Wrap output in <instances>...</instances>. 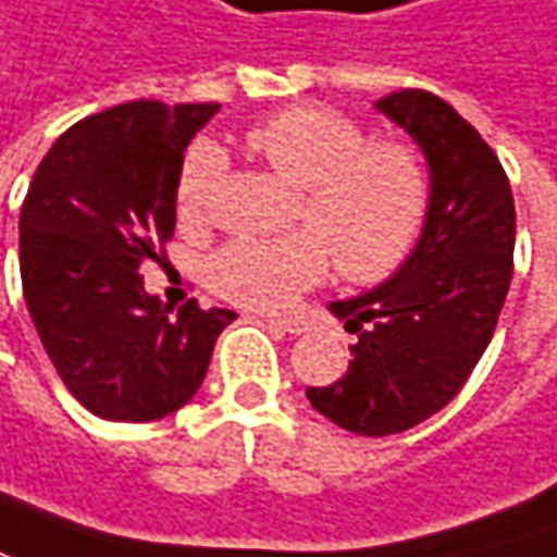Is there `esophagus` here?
Wrapping results in <instances>:
<instances>
[{"mask_svg":"<svg viewBox=\"0 0 557 557\" xmlns=\"http://www.w3.org/2000/svg\"><path fill=\"white\" fill-rule=\"evenodd\" d=\"M268 324L280 334H302L306 331V321H296V318H268Z\"/></svg>","mask_w":557,"mask_h":557,"instance_id":"34e87169","label":"esophagus"}]
</instances>
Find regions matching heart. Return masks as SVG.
Instances as JSON below:
<instances>
[{"instance_id": "heart-1", "label": "heart", "mask_w": 557, "mask_h": 557, "mask_svg": "<svg viewBox=\"0 0 557 557\" xmlns=\"http://www.w3.org/2000/svg\"><path fill=\"white\" fill-rule=\"evenodd\" d=\"M246 145L299 188L293 223L306 233L220 248L208 261V283L223 299L246 309H286L324 277L331 258L349 283H377L407 261L429 211V170L416 145L369 141L366 125L327 107L274 115L248 132ZM223 180V150H188L180 173L182 223H208Z\"/></svg>"}]
</instances>
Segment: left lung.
Segmentation results:
<instances>
[{"label": "left lung", "instance_id": "left-lung-1", "mask_svg": "<svg viewBox=\"0 0 557 557\" xmlns=\"http://www.w3.org/2000/svg\"><path fill=\"white\" fill-rule=\"evenodd\" d=\"M377 110L429 157L425 230L384 286L331 306L359 341L344 375L306 391L321 416L366 438L407 432L460 394L498 327L517 236L505 166L450 103L397 90Z\"/></svg>", "mask_w": 557, "mask_h": 557}]
</instances>
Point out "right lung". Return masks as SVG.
Returning a JSON list of instances; mask_svg holds the SVG:
<instances>
[{
	"label": "right lung",
	"instance_id": "1",
	"mask_svg": "<svg viewBox=\"0 0 557 557\" xmlns=\"http://www.w3.org/2000/svg\"><path fill=\"white\" fill-rule=\"evenodd\" d=\"M220 103L135 100L55 138L21 205V286L72 397L100 419L153 422L185 407L230 309L170 314L141 268L166 258L182 157Z\"/></svg>",
	"mask_w": 557,
	"mask_h": 557
}]
</instances>
